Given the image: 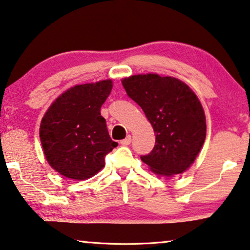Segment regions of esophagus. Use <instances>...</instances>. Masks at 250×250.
<instances>
[{"mask_svg":"<svg viewBox=\"0 0 250 250\" xmlns=\"http://www.w3.org/2000/svg\"><path fill=\"white\" fill-rule=\"evenodd\" d=\"M130 143H131V136H126L124 140L120 141L122 146H128V145H130Z\"/></svg>","mask_w":250,"mask_h":250,"instance_id":"esophagus-1","label":"esophagus"}]
</instances>
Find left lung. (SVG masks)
I'll list each match as a JSON object with an SVG mask.
<instances>
[{
	"mask_svg": "<svg viewBox=\"0 0 250 250\" xmlns=\"http://www.w3.org/2000/svg\"><path fill=\"white\" fill-rule=\"evenodd\" d=\"M126 95L146 114L156 143L141 161L155 173H184L194 163L207 135L206 115L194 92L177 78L157 74L122 80Z\"/></svg>",
	"mask_w": 250,
	"mask_h": 250,
	"instance_id": "8db88e82",
	"label": "left lung"
}]
</instances>
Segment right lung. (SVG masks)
<instances>
[{
  "label": "right lung",
  "mask_w": 250,
  "mask_h": 250,
  "mask_svg": "<svg viewBox=\"0 0 250 250\" xmlns=\"http://www.w3.org/2000/svg\"><path fill=\"white\" fill-rule=\"evenodd\" d=\"M111 89V80L76 85L62 93L42 118L39 135L44 156L62 176L76 181L92 177L118 146L100 112Z\"/></svg>",
  "instance_id": "1"
}]
</instances>
